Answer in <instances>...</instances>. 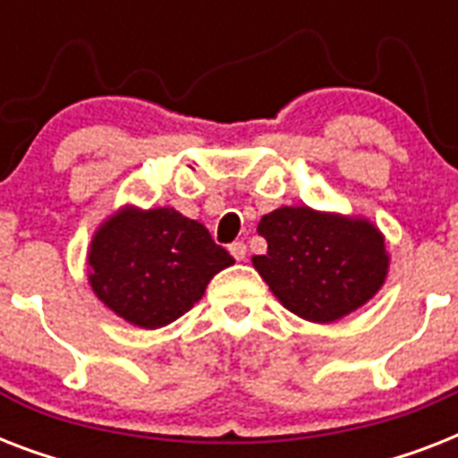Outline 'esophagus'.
<instances>
[{
  "label": "esophagus",
  "mask_w": 458,
  "mask_h": 458,
  "mask_svg": "<svg viewBox=\"0 0 458 458\" xmlns=\"http://www.w3.org/2000/svg\"><path fill=\"white\" fill-rule=\"evenodd\" d=\"M230 254L237 259V261H244V257H247V244L244 242H233L230 244Z\"/></svg>",
  "instance_id": "34e87169"
}]
</instances>
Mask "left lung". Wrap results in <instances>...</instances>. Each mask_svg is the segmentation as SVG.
Listing matches in <instances>:
<instances>
[{
    "label": "left lung",
    "mask_w": 458,
    "mask_h": 458,
    "mask_svg": "<svg viewBox=\"0 0 458 458\" xmlns=\"http://www.w3.org/2000/svg\"><path fill=\"white\" fill-rule=\"evenodd\" d=\"M257 230L268 251L251 264L300 318L333 323L366 304L387 278L385 237L366 218L280 207Z\"/></svg>",
    "instance_id": "left-lung-1"
}]
</instances>
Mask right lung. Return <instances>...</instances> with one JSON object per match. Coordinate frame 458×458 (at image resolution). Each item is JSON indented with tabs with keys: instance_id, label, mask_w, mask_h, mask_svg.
Returning <instances> with one entry per match:
<instances>
[{
	"instance_id": "add662e5",
	"label": "right lung",
	"mask_w": 458,
	"mask_h": 458,
	"mask_svg": "<svg viewBox=\"0 0 458 458\" xmlns=\"http://www.w3.org/2000/svg\"><path fill=\"white\" fill-rule=\"evenodd\" d=\"M233 264L201 223L175 208L123 207L92 237L88 280L116 316L157 330L190 311L208 280Z\"/></svg>"
}]
</instances>
